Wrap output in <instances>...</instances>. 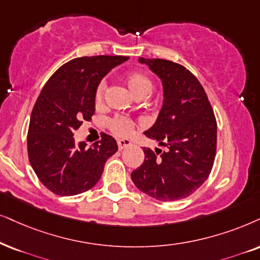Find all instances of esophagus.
Segmentation results:
<instances>
[{
    "label": "esophagus",
    "instance_id": "obj_1",
    "mask_svg": "<svg viewBox=\"0 0 260 260\" xmlns=\"http://www.w3.org/2000/svg\"><path fill=\"white\" fill-rule=\"evenodd\" d=\"M131 140L129 139H119L117 140V146H119V150H122L124 147L131 145Z\"/></svg>",
    "mask_w": 260,
    "mask_h": 260
}]
</instances>
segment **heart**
<instances>
[{
	"instance_id": "b5f03b06",
	"label": "heart",
	"mask_w": 260,
	"mask_h": 260,
	"mask_svg": "<svg viewBox=\"0 0 260 260\" xmlns=\"http://www.w3.org/2000/svg\"><path fill=\"white\" fill-rule=\"evenodd\" d=\"M127 85L129 90L136 94L137 97H146L149 96L153 88L152 80L147 77L146 74L140 73V72H133L127 75ZM107 88V81L102 80L96 88V93H94V100L97 103H101L104 98V92ZM134 123L133 120L128 119L126 116H114L113 119L109 120V127L111 132L116 136L126 137L129 136L133 132Z\"/></svg>"
}]
</instances>
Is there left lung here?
Segmentation results:
<instances>
[{
  "instance_id": "1",
  "label": "left lung",
  "mask_w": 260,
  "mask_h": 260,
  "mask_svg": "<svg viewBox=\"0 0 260 260\" xmlns=\"http://www.w3.org/2000/svg\"><path fill=\"white\" fill-rule=\"evenodd\" d=\"M162 80L163 106L145 136L167 150L144 149L145 159L131 174L145 194L162 202L196 192L211 173L217 122L205 90L188 70L162 58H139Z\"/></svg>"
}]
</instances>
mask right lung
Masks as SVG:
<instances>
[{
	"mask_svg": "<svg viewBox=\"0 0 260 260\" xmlns=\"http://www.w3.org/2000/svg\"><path fill=\"white\" fill-rule=\"evenodd\" d=\"M127 56H84L61 66L42 88L29 119L28 159L39 181L57 196L91 189L107 159L117 151L116 140L102 133L90 147L77 144L74 131L94 114V93L103 77Z\"/></svg>",
	"mask_w": 260,
	"mask_h": 260,
	"instance_id": "add662e5",
	"label": "right lung"
}]
</instances>
